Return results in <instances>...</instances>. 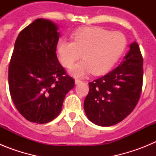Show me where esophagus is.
Listing matches in <instances>:
<instances>
[{
    "label": "esophagus",
    "instance_id": "obj_1",
    "mask_svg": "<svg viewBox=\"0 0 156 156\" xmlns=\"http://www.w3.org/2000/svg\"><path fill=\"white\" fill-rule=\"evenodd\" d=\"M82 83V81L80 80H75V83L76 84H79V83Z\"/></svg>",
    "mask_w": 156,
    "mask_h": 156
}]
</instances>
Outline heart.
Here are the masks:
<instances>
[{"label": "heart", "mask_w": 156, "mask_h": 156, "mask_svg": "<svg viewBox=\"0 0 156 156\" xmlns=\"http://www.w3.org/2000/svg\"><path fill=\"white\" fill-rule=\"evenodd\" d=\"M73 41L61 38L58 42L59 60L70 67L82 53L83 60L74 65L69 73L83 77L93 72L95 75L109 71L124 52L126 40L119 32H110L101 27H87L74 33Z\"/></svg>", "instance_id": "obj_1"}]
</instances>
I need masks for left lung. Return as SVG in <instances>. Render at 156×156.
Returning a JSON list of instances; mask_svg holds the SVG:
<instances>
[{"mask_svg":"<svg viewBox=\"0 0 156 156\" xmlns=\"http://www.w3.org/2000/svg\"><path fill=\"white\" fill-rule=\"evenodd\" d=\"M119 66L93 82L84 100L88 119L100 126H111L131 113L138 102L143 83V58L133 42Z\"/></svg>","mask_w":156,"mask_h":156,"instance_id":"8db88e82","label":"left lung"}]
</instances>
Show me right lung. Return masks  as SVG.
<instances>
[{
  "instance_id": "obj_1",
  "label": "right lung",
  "mask_w": 156,
  "mask_h": 156,
  "mask_svg": "<svg viewBox=\"0 0 156 156\" xmlns=\"http://www.w3.org/2000/svg\"><path fill=\"white\" fill-rule=\"evenodd\" d=\"M58 25L37 19L16 39L8 68L12 101L27 120L47 123L59 115L66 94L75 86L59 63Z\"/></svg>"
}]
</instances>
